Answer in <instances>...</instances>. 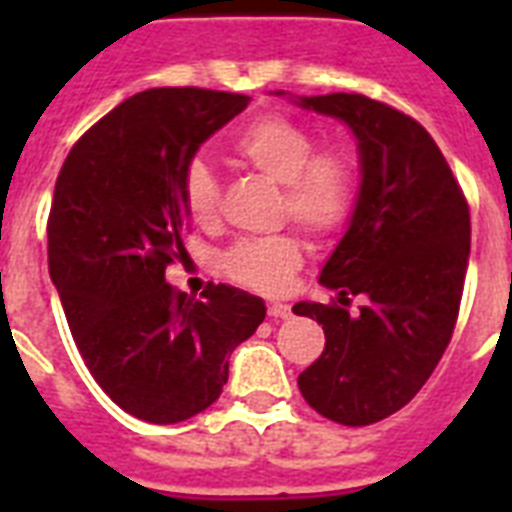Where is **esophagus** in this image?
Instances as JSON below:
<instances>
[{
    "mask_svg": "<svg viewBox=\"0 0 512 512\" xmlns=\"http://www.w3.org/2000/svg\"><path fill=\"white\" fill-rule=\"evenodd\" d=\"M268 316H271V319H276V321L289 319V316H292V305L271 303V305H268Z\"/></svg>",
    "mask_w": 512,
    "mask_h": 512,
    "instance_id": "obj_1",
    "label": "esophagus"
}]
</instances>
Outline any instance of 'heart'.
<instances>
[{
    "label": "heart",
    "instance_id": "obj_1",
    "mask_svg": "<svg viewBox=\"0 0 512 512\" xmlns=\"http://www.w3.org/2000/svg\"><path fill=\"white\" fill-rule=\"evenodd\" d=\"M316 135L295 119L268 114L247 124L233 140V156L257 175L281 185V215L305 231L324 236L337 231L353 212L358 191L356 167L348 154L316 151ZM183 204L196 225L217 223L220 183L207 162H191L183 172ZM223 271L244 287L276 295L303 265V247L292 233L236 241L223 255Z\"/></svg>",
    "mask_w": 512,
    "mask_h": 512
}]
</instances>
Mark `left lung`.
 <instances>
[{
  "instance_id": "1",
  "label": "left lung",
  "mask_w": 512,
  "mask_h": 512,
  "mask_svg": "<svg viewBox=\"0 0 512 512\" xmlns=\"http://www.w3.org/2000/svg\"><path fill=\"white\" fill-rule=\"evenodd\" d=\"M295 103L348 124L361 164L348 231L319 276L337 303L292 308L319 321L327 337L297 385L327 420L372 425L417 396L452 340L470 209L436 140L412 116L348 92ZM350 294L367 297L358 314L341 308Z\"/></svg>"
}]
</instances>
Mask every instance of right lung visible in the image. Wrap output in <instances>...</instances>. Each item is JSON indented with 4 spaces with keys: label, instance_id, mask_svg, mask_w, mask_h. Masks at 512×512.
I'll list each match as a JSON object with an SVG mask.
<instances>
[{
    "label": "right lung",
    "instance_id": "obj_1",
    "mask_svg": "<svg viewBox=\"0 0 512 512\" xmlns=\"http://www.w3.org/2000/svg\"><path fill=\"white\" fill-rule=\"evenodd\" d=\"M247 95L159 87L132 95L76 140L47 220L50 279L76 348L108 398L154 425L215 404L233 348L265 319L244 289L201 300L164 281L185 252L183 172Z\"/></svg>",
    "mask_w": 512,
    "mask_h": 512
}]
</instances>
